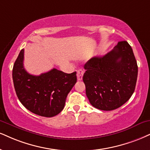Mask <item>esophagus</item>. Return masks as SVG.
I'll use <instances>...</instances> for the list:
<instances>
[{"mask_svg": "<svg viewBox=\"0 0 150 150\" xmlns=\"http://www.w3.org/2000/svg\"><path fill=\"white\" fill-rule=\"evenodd\" d=\"M83 71L79 69L77 71V79L78 81H81L83 79Z\"/></svg>", "mask_w": 150, "mask_h": 150, "instance_id": "obj_1", "label": "esophagus"}]
</instances>
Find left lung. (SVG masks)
Instances as JSON below:
<instances>
[{
    "label": "left lung",
    "instance_id": "obj_1",
    "mask_svg": "<svg viewBox=\"0 0 150 150\" xmlns=\"http://www.w3.org/2000/svg\"><path fill=\"white\" fill-rule=\"evenodd\" d=\"M83 80L86 95L95 108L112 110L130 99L136 88L138 65L127 41L117 43L103 56L94 57L84 65Z\"/></svg>",
    "mask_w": 150,
    "mask_h": 150
}]
</instances>
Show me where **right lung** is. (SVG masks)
<instances>
[{
  "label": "right lung",
  "mask_w": 150,
  "mask_h": 150,
  "mask_svg": "<svg viewBox=\"0 0 150 150\" xmlns=\"http://www.w3.org/2000/svg\"><path fill=\"white\" fill-rule=\"evenodd\" d=\"M24 50L14 64L12 79L21 103L33 113L51 117L62 111L66 98L76 83V72L67 74L56 69L34 76L23 67Z\"/></svg>",
  "instance_id": "1"
}]
</instances>
